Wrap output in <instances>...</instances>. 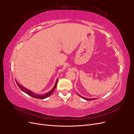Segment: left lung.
<instances>
[{"label": "left lung", "mask_w": 134, "mask_h": 134, "mask_svg": "<svg viewBox=\"0 0 134 134\" xmlns=\"http://www.w3.org/2000/svg\"><path fill=\"white\" fill-rule=\"evenodd\" d=\"M79 96H80V97H82V98H83V99H86V100H94L96 98H85V97H82V96H80L79 94Z\"/></svg>", "instance_id": "8db88e82"}]
</instances>
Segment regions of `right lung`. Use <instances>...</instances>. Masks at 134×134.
<instances>
[{
    "mask_svg": "<svg viewBox=\"0 0 134 134\" xmlns=\"http://www.w3.org/2000/svg\"><path fill=\"white\" fill-rule=\"evenodd\" d=\"M58 80V79H57V80H56V83H55V86H54V88H52V90L51 91H50L49 92H48V93H46V94H35V93H33V92H31V91H30V90H27V89H26V88H24L23 86H21V84H19L17 82H16V83H17V84L18 85V86L19 87V88L20 89H21V90L23 92L26 93V94H28V95L31 96V97H34V98H37V99H44V98H47V97H49L50 96H51L52 93H53V92H54V90H55V89L56 88V86H57ZM15 81H16V80H15Z\"/></svg>",
    "mask_w": 134,
    "mask_h": 134,
    "instance_id": "obj_1",
    "label": "right lung"
}]
</instances>
